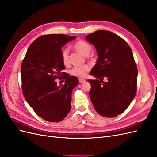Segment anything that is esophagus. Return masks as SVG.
<instances>
[{
  "label": "esophagus",
  "instance_id": "obj_1",
  "mask_svg": "<svg viewBox=\"0 0 157 157\" xmlns=\"http://www.w3.org/2000/svg\"><path fill=\"white\" fill-rule=\"evenodd\" d=\"M78 80H79V82H80V83H83V82H84L85 81H86V80L84 79V78H80L78 79Z\"/></svg>",
  "mask_w": 157,
  "mask_h": 157
}]
</instances>
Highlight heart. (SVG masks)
Listing matches in <instances>:
<instances>
[{"label":"heart","instance_id":"b5f03b06","mask_svg":"<svg viewBox=\"0 0 157 157\" xmlns=\"http://www.w3.org/2000/svg\"><path fill=\"white\" fill-rule=\"evenodd\" d=\"M73 48L80 54L87 56L91 52L92 47L88 42L84 40H78L73 44ZM61 59L64 65H69V56L67 49H63L61 52ZM90 71V67L88 65L76 66L70 71V74L75 77L82 78L86 77L87 73Z\"/></svg>","mask_w":157,"mask_h":157}]
</instances>
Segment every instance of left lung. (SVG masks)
Here are the masks:
<instances>
[{
    "label": "left lung",
    "mask_w": 157,
    "mask_h": 157,
    "mask_svg": "<svg viewBox=\"0 0 157 157\" xmlns=\"http://www.w3.org/2000/svg\"><path fill=\"white\" fill-rule=\"evenodd\" d=\"M86 40L95 46L98 56L90 71L97 79L88 80L90 99L101 116L115 117L130 105L137 91V69L132 49L121 36L109 31H96Z\"/></svg>",
    "instance_id": "obj_1"
}]
</instances>
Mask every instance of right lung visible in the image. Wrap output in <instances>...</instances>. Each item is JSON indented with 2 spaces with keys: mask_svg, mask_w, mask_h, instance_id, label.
Returning a JSON list of instances; mask_svg holds the SVG:
<instances>
[{
  "mask_svg": "<svg viewBox=\"0 0 157 157\" xmlns=\"http://www.w3.org/2000/svg\"><path fill=\"white\" fill-rule=\"evenodd\" d=\"M75 39L67 35H42L29 46L22 61L23 96L36 115L46 121L60 122L71 110V93L78 80L62 72L65 66L61 52V47ZM58 78L66 80L63 85L58 86Z\"/></svg>",
  "mask_w": 157,
  "mask_h": 157,
  "instance_id": "1",
  "label": "right lung"
}]
</instances>
